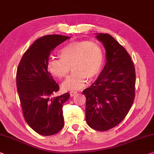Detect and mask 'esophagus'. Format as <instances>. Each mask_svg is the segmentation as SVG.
Here are the masks:
<instances>
[{
	"label": "esophagus",
	"instance_id": "esophagus-1",
	"mask_svg": "<svg viewBox=\"0 0 154 154\" xmlns=\"http://www.w3.org/2000/svg\"><path fill=\"white\" fill-rule=\"evenodd\" d=\"M77 93H78V92H77L76 91H74V90H71V91H69L70 95L72 96H75V94H76Z\"/></svg>",
	"mask_w": 154,
	"mask_h": 154
}]
</instances>
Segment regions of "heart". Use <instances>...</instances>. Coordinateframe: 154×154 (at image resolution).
Listing matches in <instances>:
<instances>
[{"label":"heart","instance_id":"1","mask_svg":"<svg viewBox=\"0 0 154 154\" xmlns=\"http://www.w3.org/2000/svg\"><path fill=\"white\" fill-rule=\"evenodd\" d=\"M60 59L51 58L47 64L50 74L58 79L65 78L70 72H74L63 82L66 90H77L85 87L87 79H96L101 72L104 56L100 46L92 41L71 42L58 52Z\"/></svg>","mask_w":154,"mask_h":154}]
</instances>
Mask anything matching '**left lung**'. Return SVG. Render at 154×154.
<instances>
[{
    "label": "left lung",
    "instance_id": "obj_1",
    "mask_svg": "<svg viewBox=\"0 0 154 154\" xmlns=\"http://www.w3.org/2000/svg\"><path fill=\"white\" fill-rule=\"evenodd\" d=\"M106 50V63L98 79L82 91L85 118L91 128L107 131L124 119L135 98L136 72L129 54L108 34H97Z\"/></svg>",
    "mask_w": 154,
    "mask_h": 154
}]
</instances>
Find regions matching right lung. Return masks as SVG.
Returning <instances> with one entry per match:
<instances>
[{
  "label": "right lung",
  "instance_id": "obj_1",
  "mask_svg": "<svg viewBox=\"0 0 154 154\" xmlns=\"http://www.w3.org/2000/svg\"><path fill=\"white\" fill-rule=\"evenodd\" d=\"M69 37L47 35L38 38L23 54L16 72V86L25 120L42 136L57 134L64 126L63 105L69 93L54 96L59 85L47 70L54 48Z\"/></svg>",
  "mask_w": 154,
  "mask_h": 154
}]
</instances>
